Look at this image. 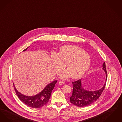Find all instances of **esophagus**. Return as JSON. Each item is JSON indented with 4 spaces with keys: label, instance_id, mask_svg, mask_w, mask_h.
Segmentation results:
<instances>
[{
    "label": "esophagus",
    "instance_id": "obj_1",
    "mask_svg": "<svg viewBox=\"0 0 122 122\" xmlns=\"http://www.w3.org/2000/svg\"><path fill=\"white\" fill-rule=\"evenodd\" d=\"M58 83L60 85H64L65 84V82L62 81H59Z\"/></svg>",
    "mask_w": 122,
    "mask_h": 122
}]
</instances>
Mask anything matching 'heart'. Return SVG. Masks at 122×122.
Returning a JSON list of instances; mask_svg holds the SVG:
<instances>
[{
    "mask_svg": "<svg viewBox=\"0 0 122 122\" xmlns=\"http://www.w3.org/2000/svg\"><path fill=\"white\" fill-rule=\"evenodd\" d=\"M51 62L55 72L58 74L66 65L67 70L60 74L61 79L71 76L73 79L79 78L85 74L90 66V57L84 50L75 46H64L58 53L51 55Z\"/></svg>",
    "mask_w": 122,
    "mask_h": 122,
    "instance_id": "heart-1",
    "label": "heart"
}]
</instances>
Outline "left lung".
I'll use <instances>...</instances> for the list:
<instances>
[{
  "instance_id": "obj_1",
  "label": "left lung",
  "mask_w": 122,
  "mask_h": 122,
  "mask_svg": "<svg viewBox=\"0 0 122 122\" xmlns=\"http://www.w3.org/2000/svg\"><path fill=\"white\" fill-rule=\"evenodd\" d=\"M102 67L106 73V81L103 86L99 90L95 91L85 90L81 85V79L72 82L73 84L72 94L70 97V102L71 103L79 107H84L92 104L99 98L105 88L107 79V72L105 62L102 65Z\"/></svg>"
}]
</instances>
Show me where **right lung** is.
Listing matches in <instances>:
<instances>
[{
	"label": "right lung",
	"mask_w": 122,
	"mask_h": 122,
	"mask_svg": "<svg viewBox=\"0 0 122 122\" xmlns=\"http://www.w3.org/2000/svg\"><path fill=\"white\" fill-rule=\"evenodd\" d=\"M27 48H26L23 51H25ZM57 81H53L47 85L41 92L36 95L33 96H27L23 95L16 90L14 85V87L16 95L23 103H24L27 106L32 108H38L45 106L48 102L51 97V92L54 89Z\"/></svg>",
	"instance_id": "add662e5"
}]
</instances>
